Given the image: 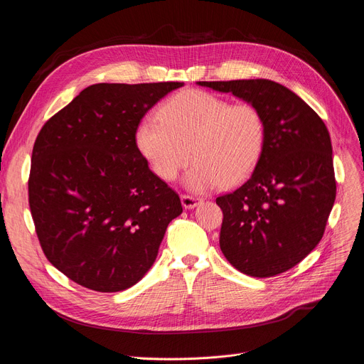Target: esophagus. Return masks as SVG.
<instances>
[{
  "instance_id": "34e87169",
  "label": "esophagus",
  "mask_w": 364,
  "mask_h": 364,
  "mask_svg": "<svg viewBox=\"0 0 364 364\" xmlns=\"http://www.w3.org/2000/svg\"><path fill=\"white\" fill-rule=\"evenodd\" d=\"M181 200H182V205L185 207V208H194V207H197L203 200L201 198H198V197H192V196H186V194H183L182 197H181Z\"/></svg>"
}]
</instances>
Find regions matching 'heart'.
<instances>
[{
    "label": "heart",
    "mask_w": 364,
    "mask_h": 364,
    "mask_svg": "<svg viewBox=\"0 0 364 364\" xmlns=\"http://www.w3.org/2000/svg\"><path fill=\"white\" fill-rule=\"evenodd\" d=\"M141 154L163 181H173L191 157L185 185L197 192L232 186L257 166L266 141V120L257 105L201 90L168 98L159 116H145L135 134Z\"/></svg>",
    "instance_id": "b5f03b06"
}]
</instances>
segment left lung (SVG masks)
<instances>
[{
	"label": "left lung",
	"mask_w": 364,
	"mask_h": 364,
	"mask_svg": "<svg viewBox=\"0 0 364 364\" xmlns=\"http://www.w3.org/2000/svg\"><path fill=\"white\" fill-rule=\"evenodd\" d=\"M198 85L255 104L266 120L263 154L252 175L216 198L223 211L220 250L248 276L284 273L322 240L335 203L328 127L300 97L269 79Z\"/></svg>",
	"instance_id": "obj_1"
}]
</instances>
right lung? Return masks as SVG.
Instances as JSON below:
<instances>
[{"instance_id": "1", "label": "right lung", "mask_w": 364, "mask_h": 364, "mask_svg": "<svg viewBox=\"0 0 364 364\" xmlns=\"http://www.w3.org/2000/svg\"><path fill=\"white\" fill-rule=\"evenodd\" d=\"M182 82L97 83L39 131L28 181L35 230L48 262L98 292L135 285L153 266L179 196L136 145L145 113Z\"/></svg>"}]
</instances>
